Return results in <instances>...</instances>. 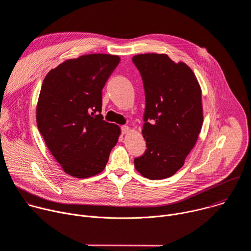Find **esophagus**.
I'll return each mask as SVG.
<instances>
[{
    "label": "esophagus",
    "instance_id": "esophagus-1",
    "mask_svg": "<svg viewBox=\"0 0 251 251\" xmlns=\"http://www.w3.org/2000/svg\"><path fill=\"white\" fill-rule=\"evenodd\" d=\"M129 131H130V128H129L128 126H126V125L121 126V132H122V134H127Z\"/></svg>",
    "mask_w": 251,
    "mask_h": 251
}]
</instances>
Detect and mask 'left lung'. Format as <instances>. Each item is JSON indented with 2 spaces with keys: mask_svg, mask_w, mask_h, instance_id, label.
Wrapping results in <instances>:
<instances>
[{
  "mask_svg": "<svg viewBox=\"0 0 251 251\" xmlns=\"http://www.w3.org/2000/svg\"><path fill=\"white\" fill-rule=\"evenodd\" d=\"M145 90L143 137L146 151L134 159L136 170L150 180L173 176L185 163L202 126L201 90L193 70L167 54L132 58Z\"/></svg>",
  "mask_w": 251,
  "mask_h": 251,
  "instance_id": "8db88e82",
  "label": "left lung"
}]
</instances>
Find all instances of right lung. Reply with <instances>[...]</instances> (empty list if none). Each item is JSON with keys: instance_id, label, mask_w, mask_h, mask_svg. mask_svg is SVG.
I'll use <instances>...</instances> for the list:
<instances>
[{"instance_id": "right-lung-1", "label": "right lung", "mask_w": 251, "mask_h": 251, "mask_svg": "<svg viewBox=\"0 0 251 251\" xmlns=\"http://www.w3.org/2000/svg\"><path fill=\"white\" fill-rule=\"evenodd\" d=\"M120 62L117 55L92 53L68 59L44 79L37 124L63 171L75 177L102 172L121 133L103 120L102 89Z\"/></svg>"}]
</instances>
